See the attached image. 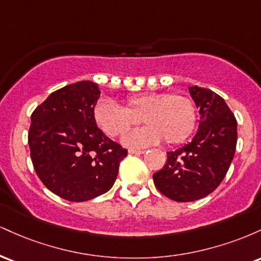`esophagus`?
Instances as JSON below:
<instances>
[{
    "instance_id": "34e87169",
    "label": "esophagus",
    "mask_w": 261,
    "mask_h": 261,
    "mask_svg": "<svg viewBox=\"0 0 261 261\" xmlns=\"http://www.w3.org/2000/svg\"><path fill=\"white\" fill-rule=\"evenodd\" d=\"M128 153L140 155V154L145 153V149H128Z\"/></svg>"
}]
</instances>
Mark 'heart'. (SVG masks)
<instances>
[{
  "instance_id": "obj_1",
  "label": "heart",
  "mask_w": 261,
  "mask_h": 261,
  "mask_svg": "<svg viewBox=\"0 0 261 261\" xmlns=\"http://www.w3.org/2000/svg\"><path fill=\"white\" fill-rule=\"evenodd\" d=\"M142 121L147 126L122 136V143L130 148H143L164 139L168 145L184 141L196 124L193 100L182 94L167 92L130 95L122 108L113 100H103L95 107L94 121L110 137L124 134Z\"/></svg>"
}]
</instances>
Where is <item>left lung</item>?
I'll return each instance as SVG.
<instances>
[{
	"mask_svg": "<svg viewBox=\"0 0 261 261\" xmlns=\"http://www.w3.org/2000/svg\"><path fill=\"white\" fill-rule=\"evenodd\" d=\"M200 114L191 142L167 152V163L153 174L155 188L178 202L207 196L223 180L237 145V120L222 97L211 89L189 87Z\"/></svg>",
	"mask_w": 261,
	"mask_h": 261,
	"instance_id": "left-lung-1",
	"label": "left lung"
}]
</instances>
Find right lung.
Wrapping results in <instances>:
<instances>
[{
	"label": "right lung",
	"mask_w": 261,
	"mask_h": 261,
	"mask_svg": "<svg viewBox=\"0 0 261 261\" xmlns=\"http://www.w3.org/2000/svg\"><path fill=\"white\" fill-rule=\"evenodd\" d=\"M100 89L81 81L53 92L31 116L28 143L35 172L54 194L73 202L109 191L127 149L94 121Z\"/></svg>",
	"instance_id": "obj_1"
}]
</instances>
